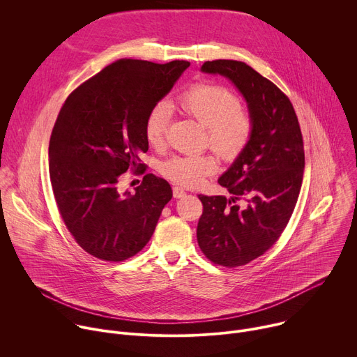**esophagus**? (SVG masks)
<instances>
[{
  "mask_svg": "<svg viewBox=\"0 0 357 357\" xmlns=\"http://www.w3.org/2000/svg\"><path fill=\"white\" fill-rule=\"evenodd\" d=\"M185 195H186L185 189H182V188H179V186H174V196H175L176 199H179V197H183Z\"/></svg>",
  "mask_w": 357,
  "mask_h": 357,
  "instance_id": "34e87169",
  "label": "esophagus"
}]
</instances>
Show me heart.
Segmentation results:
<instances>
[{
	"label": "heart",
	"mask_w": 357,
	"mask_h": 357,
	"mask_svg": "<svg viewBox=\"0 0 357 357\" xmlns=\"http://www.w3.org/2000/svg\"><path fill=\"white\" fill-rule=\"evenodd\" d=\"M178 109L206 128V142L226 161L237 158L252 134V117L227 87L215 83H196L175 101ZM169 107L157 103L145 119V137L149 145L162 148L167 141ZM218 171L213 155H176L161 167L162 175L183 186H193Z\"/></svg>",
	"instance_id": "b5f03b06"
}]
</instances>
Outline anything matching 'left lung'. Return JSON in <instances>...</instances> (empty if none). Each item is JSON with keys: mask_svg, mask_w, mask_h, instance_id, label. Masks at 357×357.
<instances>
[{"mask_svg": "<svg viewBox=\"0 0 357 357\" xmlns=\"http://www.w3.org/2000/svg\"><path fill=\"white\" fill-rule=\"evenodd\" d=\"M202 72L230 79L252 117L247 146L219 178L231 197L199 195V247L212 263L233 268L263 256L285 230L302 185L303 141L289 98L259 72L226 59L205 62Z\"/></svg>", "mask_w": 357, "mask_h": 357, "instance_id": "1", "label": "left lung"}]
</instances>
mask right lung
I'll return each mask as SVG.
<instances>
[{"instance_id": "right-lung-1", "label": "right lung", "mask_w": 357, "mask_h": 357, "mask_svg": "<svg viewBox=\"0 0 357 357\" xmlns=\"http://www.w3.org/2000/svg\"><path fill=\"white\" fill-rule=\"evenodd\" d=\"M189 65L120 59L75 89L59 112L49 141L50 183L68 230L96 259L135 256L172 197L171 185L152 174L132 195L119 183L127 171L145 172V119Z\"/></svg>"}]
</instances>
